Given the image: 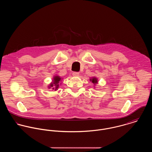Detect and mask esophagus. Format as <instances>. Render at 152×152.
Masks as SVG:
<instances>
[{"label": "esophagus", "instance_id": "1", "mask_svg": "<svg viewBox=\"0 0 152 152\" xmlns=\"http://www.w3.org/2000/svg\"><path fill=\"white\" fill-rule=\"evenodd\" d=\"M72 75L74 77H78L80 75V74H79V72H74L72 73Z\"/></svg>", "mask_w": 152, "mask_h": 152}]
</instances>
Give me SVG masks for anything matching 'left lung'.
Segmentation results:
<instances>
[{
  "mask_svg": "<svg viewBox=\"0 0 152 152\" xmlns=\"http://www.w3.org/2000/svg\"><path fill=\"white\" fill-rule=\"evenodd\" d=\"M89 81H90L91 82H92V83L94 84V86H95V85L97 84L98 83V78H97L96 77H92V78H90ZM95 88V87H94V88Z\"/></svg>",
  "mask_w": 152,
  "mask_h": 152,
  "instance_id": "1",
  "label": "left lung"
}]
</instances>
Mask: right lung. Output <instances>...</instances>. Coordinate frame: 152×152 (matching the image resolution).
<instances>
[{
    "label": "right lung",
    "instance_id": "1",
    "mask_svg": "<svg viewBox=\"0 0 152 152\" xmlns=\"http://www.w3.org/2000/svg\"><path fill=\"white\" fill-rule=\"evenodd\" d=\"M62 79H63V78H61L58 75H54L53 78L52 82L48 86V89L51 88L54 91H57L58 89V88H59L60 85H61V83H60V82L62 81Z\"/></svg>",
    "mask_w": 152,
    "mask_h": 152
}]
</instances>
